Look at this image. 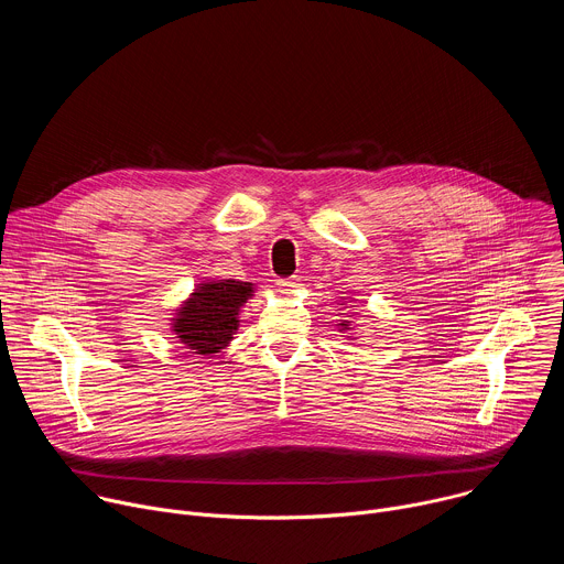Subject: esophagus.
<instances>
[{"label":"esophagus","instance_id":"obj_1","mask_svg":"<svg viewBox=\"0 0 564 564\" xmlns=\"http://www.w3.org/2000/svg\"><path fill=\"white\" fill-rule=\"evenodd\" d=\"M276 285H279V290H281L283 294H294L301 283H299L296 279H281V281H276Z\"/></svg>","mask_w":564,"mask_h":564}]
</instances>
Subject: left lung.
I'll return each mask as SVG.
<instances>
[{
    "instance_id": "obj_1",
    "label": "left lung",
    "mask_w": 564,
    "mask_h": 564,
    "mask_svg": "<svg viewBox=\"0 0 564 564\" xmlns=\"http://www.w3.org/2000/svg\"><path fill=\"white\" fill-rule=\"evenodd\" d=\"M339 305H352V296H348V299H341V303ZM337 328H339V333H341V337H346V339H357L355 335H352V321H346V318H341L339 324H337Z\"/></svg>"
}]
</instances>
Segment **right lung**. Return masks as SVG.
<instances>
[{"label":"right lung","instance_id":"add662e5","mask_svg":"<svg viewBox=\"0 0 564 564\" xmlns=\"http://www.w3.org/2000/svg\"><path fill=\"white\" fill-rule=\"evenodd\" d=\"M254 283L236 279H205L196 283L172 316L170 326L178 344L194 355L216 357L234 339L240 326V307L254 296Z\"/></svg>","mask_w":564,"mask_h":564}]
</instances>
